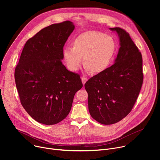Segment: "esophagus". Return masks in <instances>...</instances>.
Masks as SVG:
<instances>
[{
  "label": "esophagus",
  "mask_w": 160,
  "mask_h": 160,
  "mask_svg": "<svg viewBox=\"0 0 160 160\" xmlns=\"http://www.w3.org/2000/svg\"><path fill=\"white\" fill-rule=\"evenodd\" d=\"M82 83L84 85L85 83H86V82L88 80V78H87V77H82Z\"/></svg>",
  "instance_id": "obj_1"
}]
</instances>
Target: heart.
Returning a JSON list of instances; mask_svg holds the SVG:
<instances>
[{"instance_id":"heart-1","label":"heart","mask_w":160,"mask_h":160,"mask_svg":"<svg viewBox=\"0 0 160 160\" xmlns=\"http://www.w3.org/2000/svg\"><path fill=\"white\" fill-rule=\"evenodd\" d=\"M73 46H66L62 57L67 68L72 72L79 70L82 61L86 72L100 73L110 64L116 51L114 38L96 31H87L75 38Z\"/></svg>"}]
</instances>
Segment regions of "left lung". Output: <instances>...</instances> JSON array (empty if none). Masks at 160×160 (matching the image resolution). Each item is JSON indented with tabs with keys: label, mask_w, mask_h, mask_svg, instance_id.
I'll use <instances>...</instances> for the list:
<instances>
[{
	"label": "left lung",
	"mask_w": 160,
	"mask_h": 160,
	"mask_svg": "<svg viewBox=\"0 0 160 160\" xmlns=\"http://www.w3.org/2000/svg\"><path fill=\"white\" fill-rule=\"evenodd\" d=\"M118 36L120 48L114 64L85 84L88 111L103 125L117 123L131 111L143 82L142 58L129 34L112 28Z\"/></svg>",
	"instance_id": "obj_1"
}]
</instances>
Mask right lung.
<instances>
[{
  "label": "right lung",
  "instance_id": "add662e5",
  "mask_svg": "<svg viewBox=\"0 0 160 160\" xmlns=\"http://www.w3.org/2000/svg\"><path fill=\"white\" fill-rule=\"evenodd\" d=\"M66 21L45 27L25 43L14 78L21 103L44 125H54L69 114L74 96L83 84L78 74L62 64V49L75 29Z\"/></svg>",
  "mask_w": 160,
  "mask_h": 160
}]
</instances>
